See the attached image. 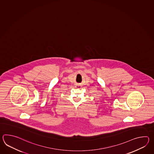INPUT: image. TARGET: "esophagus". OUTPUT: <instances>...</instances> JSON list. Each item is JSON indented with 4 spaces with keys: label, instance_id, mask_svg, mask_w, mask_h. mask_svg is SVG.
<instances>
[{
    "label": "esophagus",
    "instance_id": "1",
    "mask_svg": "<svg viewBox=\"0 0 154 154\" xmlns=\"http://www.w3.org/2000/svg\"><path fill=\"white\" fill-rule=\"evenodd\" d=\"M77 87H78V88H80V86H77Z\"/></svg>",
    "mask_w": 154,
    "mask_h": 154
}]
</instances>
